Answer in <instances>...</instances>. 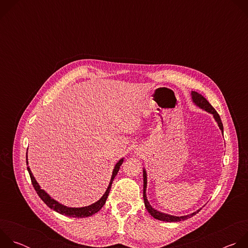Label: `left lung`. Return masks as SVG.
I'll return each instance as SVG.
<instances>
[{"label": "left lung", "mask_w": 248, "mask_h": 248, "mask_svg": "<svg viewBox=\"0 0 248 248\" xmlns=\"http://www.w3.org/2000/svg\"><path fill=\"white\" fill-rule=\"evenodd\" d=\"M191 99H192V102L197 106L198 108L208 112L209 114L213 115V118L215 119V121L217 122L218 124V126L219 128L221 129L222 133L224 134V126H223V124H222V121H221V118L219 116V114L216 112V110L212 107L211 104L199 93L195 92V91H191ZM146 187H147V173H146V170L145 169H143V199H144V204H145V207L147 209V211L150 213V215L157 219V220H160V221H164V222H181V221H185L188 218H191L192 216L196 215L198 212L201 210H197L195 212H193V213L189 214V215H186V216H172V215H169V214H166V213H163V212H160L156 209H154L150 203L148 202V199L146 197Z\"/></svg>", "instance_id": "1"}]
</instances>
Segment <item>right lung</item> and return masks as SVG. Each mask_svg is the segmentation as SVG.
Here are the masks:
<instances>
[{
  "label": "right lung",
  "mask_w": 248,
  "mask_h": 248,
  "mask_svg": "<svg viewBox=\"0 0 248 248\" xmlns=\"http://www.w3.org/2000/svg\"><path fill=\"white\" fill-rule=\"evenodd\" d=\"M124 162V158H122L116 165H115V168L113 170V173H112V176H111V181H110V184H109V186L107 188V190L105 191V193L103 194V196L98 200L96 201L95 203L89 205V206H85V207H80V208H76V207H67V206H64L62 204H61L60 202H58L57 200H55L54 198H52L44 189H41V186H39V184L36 182V180H35L34 175L32 174L31 170H30V168L27 167V170L29 172V175H30V179H31V183L33 185V187L34 189L36 190L37 194L39 195V197L44 201V203L51 209H53L54 211L58 212V213L62 214V215H64V216H68V217H73V218H86V217H89V216H92L94 215L95 213H97V212L104 206V204L106 203V200H107L108 198V195L110 193V190H111V186H112V184H113V181L115 179V176L117 175L119 170H120V167L122 166ZM26 164L28 165V161H27V155H26Z\"/></svg>",
  "instance_id": "1"
}]
</instances>
